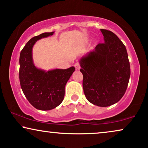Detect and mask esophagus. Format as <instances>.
<instances>
[{"instance_id": "1", "label": "esophagus", "mask_w": 148, "mask_h": 148, "mask_svg": "<svg viewBox=\"0 0 148 148\" xmlns=\"http://www.w3.org/2000/svg\"><path fill=\"white\" fill-rule=\"evenodd\" d=\"M74 66H75V68L76 70H79L80 68H81V67H80L79 63V62H76Z\"/></svg>"}]
</instances>
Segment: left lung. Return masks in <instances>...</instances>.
I'll return each mask as SVG.
<instances>
[{
  "mask_svg": "<svg viewBox=\"0 0 148 148\" xmlns=\"http://www.w3.org/2000/svg\"><path fill=\"white\" fill-rule=\"evenodd\" d=\"M105 42L80 59L83 88L90 103L108 107L118 103L127 88L130 62L125 45L114 32L101 29Z\"/></svg>",
  "mask_w": 148,
  "mask_h": 148,
  "instance_id": "8db88e82",
  "label": "left lung"
}]
</instances>
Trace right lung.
I'll use <instances>...</instances> for the list:
<instances>
[{"label":"right lung","mask_w":148,"mask_h":148,"mask_svg":"<svg viewBox=\"0 0 148 148\" xmlns=\"http://www.w3.org/2000/svg\"><path fill=\"white\" fill-rule=\"evenodd\" d=\"M53 32H44L28 41L20 52V86L29 103L39 110H51L62 102L65 86L75 71V67L67 69H53L48 71L34 66L32 60V47L36 41L51 36Z\"/></svg>","instance_id":"add662e5"}]
</instances>
